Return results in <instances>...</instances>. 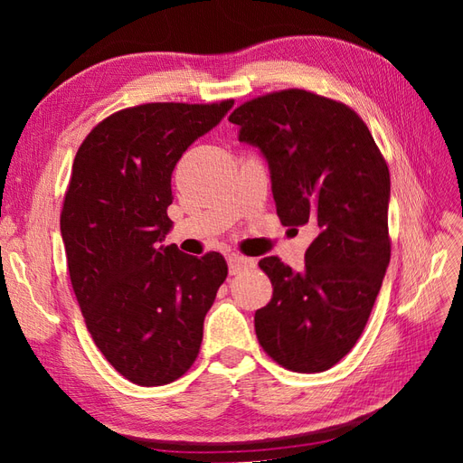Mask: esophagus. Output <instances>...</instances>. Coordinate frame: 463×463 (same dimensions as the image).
I'll return each mask as SVG.
<instances>
[{"mask_svg":"<svg viewBox=\"0 0 463 463\" xmlns=\"http://www.w3.org/2000/svg\"><path fill=\"white\" fill-rule=\"evenodd\" d=\"M253 266H255L253 259H247V257H241V255H237V253H232L228 257L230 274H237V272H241L245 269H253Z\"/></svg>","mask_w":463,"mask_h":463,"instance_id":"1","label":"esophagus"}]
</instances>
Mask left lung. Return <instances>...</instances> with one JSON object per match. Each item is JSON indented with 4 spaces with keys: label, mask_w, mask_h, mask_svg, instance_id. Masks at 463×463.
Masks as SVG:
<instances>
[{
    "label": "left lung",
    "mask_w": 463,
    "mask_h": 463,
    "mask_svg": "<svg viewBox=\"0 0 463 463\" xmlns=\"http://www.w3.org/2000/svg\"><path fill=\"white\" fill-rule=\"evenodd\" d=\"M230 121L269 164L284 226L313 233L303 270L259 262L274 293L257 338L286 369L326 371L359 340L388 269V165L354 109L307 90L255 98Z\"/></svg>",
    "instance_id": "left-lung-1"
}]
</instances>
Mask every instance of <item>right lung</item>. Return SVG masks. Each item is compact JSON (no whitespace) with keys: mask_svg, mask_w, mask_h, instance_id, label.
I'll return each mask as SVG.
<instances>
[{"mask_svg":"<svg viewBox=\"0 0 463 463\" xmlns=\"http://www.w3.org/2000/svg\"><path fill=\"white\" fill-rule=\"evenodd\" d=\"M220 104H145L109 116L82 141L61 210L73 291L94 344L141 386L174 383L197 359L204 317L228 276L220 253L164 245L172 174L226 118Z\"/></svg>","mask_w":463,"mask_h":463,"instance_id":"right-lung-1","label":"right lung"}]
</instances>
